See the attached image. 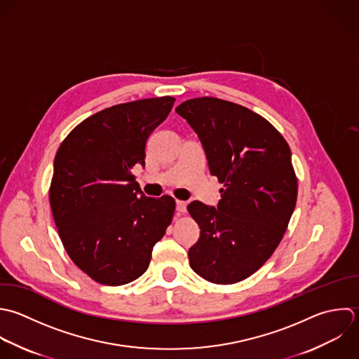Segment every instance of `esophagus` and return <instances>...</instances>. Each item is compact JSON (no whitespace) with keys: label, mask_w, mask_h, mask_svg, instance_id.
Instances as JSON below:
<instances>
[{"label":"esophagus","mask_w":359,"mask_h":359,"mask_svg":"<svg viewBox=\"0 0 359 359\" xmlns=\"http://www.w3.org/2000/svg\"><path fill=\"white\" fill-rule=\"evenodd\" d=\"M186 203L184 201H176V211H177V214H183V212H186Z\"/></svg>","instance_id":"34e87169"}]
</instances>
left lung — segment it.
<instances>
[{
    "instance_id": "obj_1",
    "label": "left lung",
    "mask_w": 359,
    "mask_h": 359,
    "mask_svg": "<svg viewBox=\"0 0 359 359\" xmlns=\"http://www.w3.org/2000/svg\"><path fill=\"white\" fill-rule=\"evenodd\" d=\"M176 113L197 133L211 175L224 184L217 208L187 207L200 226L190 267L210 283L236 284L271 257L295 210L290 145L260 114L218 97L189 99Z\"/></svg>"
}]
</instances>
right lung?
Masks as SVG:
<instances>
[{
	"label": "right lung",
	"instance_id": "right-lung-1",
	"mask_svg": "<svg viewBox=\"0 0 359 359\" xmlns=\"http://www.w3.org/2000/svg\"><path fill=\"white\" fill-rule=\"evenodd\" d=\"M175 97L116 104L79 123L61 142L48 191L65 252L103 285L141 277L170 225L175 200L145 197L133 166L145 163V144L168 117Z\"/></svg>",
	"mask_w": 359,
	"mask_h": 359
}]
</instances>
